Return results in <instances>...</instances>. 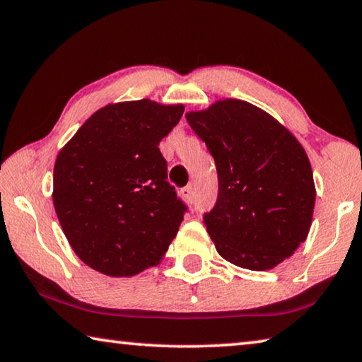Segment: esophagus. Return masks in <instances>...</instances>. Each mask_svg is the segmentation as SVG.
Instances as JSON below:
<instances>
[{
  "mask_svg": "<svg viewBox=\"0 0 362 362\" xmlns=\"http://www.w3.org/2000/svg\"><path fill=\"white\" fill-rule=\"evenodd\" d=\"M182 197L187 199L188 203H193V199H194V192H193V187L192 185H188V187H185V188H182Z\"/></svg>",
  "mask_w": 362,
  "mask_h": 362,
  "instance_id": "obj_1",
  "label": "esophagus"
}]
</instances>
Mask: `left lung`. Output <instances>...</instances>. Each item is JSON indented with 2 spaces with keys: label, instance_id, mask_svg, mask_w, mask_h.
Masks as SVG:
<instances>
[{
  "label": "left lung",
  "instance_id": "8db88e82",
  "mask_svg": "<svg viewBox=\"0 0 362 362\" xmlns=\"http://www.w3.org/2000/svg\"><path fill=\"white\" fill-rule=\"evenodd\" d=\"M216 160L219 193L204 214L217 253L235 266L267 271L305 242L315 187L308 154L271 114L242 100L185 114Z\"/></svg>",
  "mask_w": 362,
  "mask_h": 362
}]
</instances>
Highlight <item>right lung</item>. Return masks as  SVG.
<instances>
[{
  "label": "right lung",
  "instance_id": "right-lung-1",
  "mask_svg": "<svg viewBox=\"0 0 362 362\" xmlns=\"http://www.w3.org/2000/svg\"><path fill=\"white\" fill-rule=\"evenodd\" d=\"M183 105H107L85 120L56 158L53 203L69 245L87 266L132 277L158 266L187 206L168 182L159 141Z\"/></svg>",
  "mask_w": 362,
  "mask_h": 362
}]
</instances>
